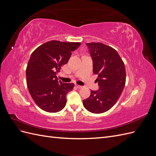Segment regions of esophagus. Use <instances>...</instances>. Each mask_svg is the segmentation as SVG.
<instances>
[{
  "mask_svg": "<svg viewBox=\"0 0 156 156\" xmlns=\"http://www.w3.org/2000/svg\"><path fill=\"white\" fill-rule=\"evenodd\" d=\"M75 86H76V87L77 88H82L83 87V86H81V85H79V84H75Z\"/></svg>",
  "mask_w": 156,
  "mask_h": 156,
  "instance_id": "esophagus-1",
  "label": "esophagus"
}]
</instances>
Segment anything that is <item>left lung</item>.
<instances>
[{
  "label": "left lung",
  "instance_id": "left-lung-1",
  "mask_svg": "<svg viewBox=\"0 0 156 156\" xmlns=\"http://www.w3.org/2000/svg\"><path fill=\"white\" fill-rule=\"evenodd\" d=\"M93 60V72L98 75L100 89L92 90L83 101L89 112L100 114L112 108L117 102L126 84V68L118 52L100 42L87 44Z\"/></svg>",
  "mask_w": 156,
  "mask_h": 156
}]
</instances>
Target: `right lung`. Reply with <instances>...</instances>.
<instances>
[{"mask_svg":"<svg viewBox=\"0 0 156 156\" xmlns=\"http://www.w3.org/2000/svg\"><path fill=\"white\" fill-rule=\"evenodd\" d=\"M80 45V42L51 40L32 52L26 69L27 84L33 100L42 110L57 112L66 104V96L74 84L58 81L56 75Z\"/></svg>","mask_w":156,"mask_h":156,"instance_id":"obj_1","label":"right lung"}]
</instances>
